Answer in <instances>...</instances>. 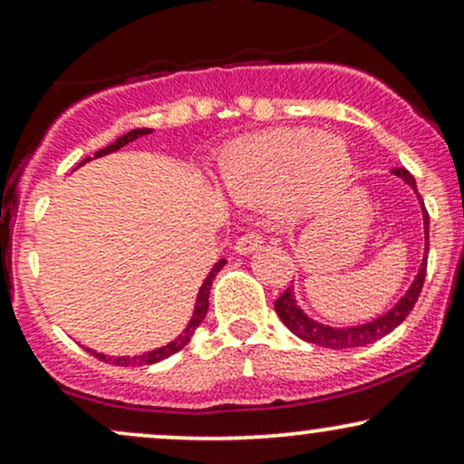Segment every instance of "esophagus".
<instances>
[{
    "label": "esophagus",
    "instance_id": "esophagus-1",
    "mask_svg": "<svg viewBox=\"0 0 464 464\" xmlns=\"http://www.w3.org/2000/svg\"><path fill=\"white\" fill-rule=\"evenodd\" d=\"M259 246H262V236L259 233H244L242 237H237L236 242V253L239 255H248L253 253V250H257Z\"/></svg>",
    "mask_w": 464,
    "mask_h": 464
}]
</instances>
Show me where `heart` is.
Listing matches in <instances>:
<instances>
[{"label": "heart", "mask_w": 464, "mask_h": 464, "mask_svg": "<svg viewBox=\"0 0 464 464\" xmlns=\"http://www.w3.org/2000/svg\"><path fill=\"white\" fill-rule=\"evenodd\" d=\"M353 159L340 137L316 130H266L228 143L218 163L225 188L237 198L268 200L285 218H305L344 188Z\"/></svg>", "instance_id": "b5f03b06"}]
</instances>
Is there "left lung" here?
I'll return each instance as SVG.
<instances>
[{
	"label": "left lung",
	"instance_id": "1",
	"mask_svg": "<svg viewBox=\"0 0 464 464\" xmlns=\"http://www.w3.org/2000/svg\"><path fill=\"white\" fill-rule=\"evenodd\" d=\"M392 174L399 177L401 180L417 191V180H414L412 174L408 172L406 168H395ZM417 198L420 205V211H423V228H425V253H423V262L419 266V273L414 276L412 285L408 287L406 295L397 301V305L392 310H388L382 316H377L375 321H369L364 324H353V327H329V324H323L314 318L307 316L305 312L301 310L299 303H296L295 296V287H287L284 295L275 301V310L279 314L281 323L290 329L292 334L299 335L301 340L305 343L318 344V347H327V349H353V347H366V344H372L375 340L384 338L397 329L399 324L406 321V316L412 312L414 303H417L420 290H423V281H425V270H428V250H430V216L428 209L423 207V198L419 196Z\"/></svg>",
	"mask_w": 464,
	"mask_h": 464
}]
</instances>
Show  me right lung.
I'll return each instance as SVG.
<instances>
[{"label": "right lung", "mask_w": 464, "mask_h": 464, "mask_svg": "<svg viewBox=\"0 0 464 464\" xmlns=\"http://www.w3.org/2000/svg\"><path fill=\"white\" fill-rule=\"evenodd\" d=\"M150 132H152V129H135V130H129V132H126V135H121L120 140H115L113 143H111V146H106V148H102V150L95 152L93 159L104 157V154H111V152L120 150V148H124L126 143L140 140V137H143V135H150ZM87 161H92V157L82 159V161L78 163V168H80V165L87 163ZM225 264H227L225 259H220V262H216L214 268H211V273L207 275L205 281H202V285H200V290H198V296H196L194 314H191L188 327H185L183 332H180V334L177 335V338L172 340V343L163 344V347H159V349L146 351V353H141V355H117V358H115V355L98 353V351H92V349H87V351H89V353H92V355H95V358H98V360L109 362V364H115V366H143V364H154V362H161V360H165V358H169V355H174V353H177V351H180V349L185 347V344L189 343L191 335H194L196 329H198V324H200L202 321H205L207 310H209V290H211V284H214L216 275L220 273V268H222V266H225Z\"/></svg>", "instance_id": "obj_1"}]
</instances>
